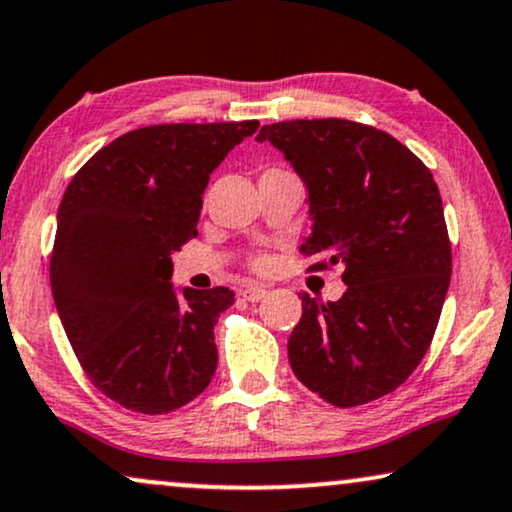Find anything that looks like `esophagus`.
<instances>
[{
	"label": "esophagus",
	"instance_id": "34e87169",
	"mask_svg": "<svg viewBox=\"0 0 512 512\" xmlns=\"http://www.w3.org/2000/svg\"><path fill=\"white\" fill-rule=\"evenodd\" d=\"M241 297L245 302H260V299L267 297V290H264L262 285H245L241 290Z\"/></svg>",
	"mask_w": 512,
	"mask_h": 512
}]
</instances>
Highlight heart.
I'll return each mask as SVG.
<instances>
[{
  "label": "heart",
  "mask_w": 512,
  "mask_h": 512,
  "mask_svg": "<svg viewBox=\"0 0 512 512\" xmlns=\"http://www.w3.org/2000/svg\"><path fill=\"white\" fill-rule=\"evenodd\" d=\"M271 170H276V168H271ZM252 267H255V269H264V267H267V262H264V260H255V262H252Z\"/></svg>",
  "instance_id": "heart-1"
}]
</instances>
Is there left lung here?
I'll use <instances>...</instances> for the list:
<instances>
[{"mask_svg": "<svg viewBox=\"0 0 512 512\" xmlns=\"http://www.w3.org/2000/svg\"><path fill=\"white\" fill-rule=\"evenodd\" d=\"M309 189L304 255L342 264L346 292L302 295L288 339L295 377L325 403L358 407L393 393L417 370L452 278V245L431 170L403 142L349 119L262 126Z\"/></svg>", "mask_w": 512, "mask_h": 512, "instance_id": "1", "label": "left lung"}]
</instances>
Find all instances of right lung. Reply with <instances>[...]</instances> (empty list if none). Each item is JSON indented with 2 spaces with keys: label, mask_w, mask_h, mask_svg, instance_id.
I'll return each instance as SVG.
<instances>
[{
  "label": "right lung",
  "mask_w": 512,
  "mask_h": 512,
  "mask_svg": "<svg viewBox=\"0 0 512 512\" xmlns=\"http://www.w3.org/2000/svg\"><path fill=\"white\" fill-rule=\"evenodd\" d=\"M257 121L159 124L95 152L65 189L51 290L91 384L140 414L187 405L213 379L227 288L175 295L170 255L199 234L210 173Z\"/></svg>",
  "instance_id": "right-lung-1"
}]
</instances>
